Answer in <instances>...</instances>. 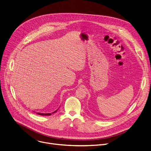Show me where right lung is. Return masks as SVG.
<instances>
[{
  "label": "right lung",
  "instance_id": "1",
  "mask_svg": "<svg viewBox=\"0 0 151 151\" xmlns=\"http://www.w3.org/2000/svg\"><path fill=\"white\" fill-rule=\"evenodd\" d=\"M55 111H54V113H55ZM39 115H42V116H50V115H51V113H37Z\"/></svg>",
  "mask_w": 151,
  "mask_h": 151
}]
</instances>
